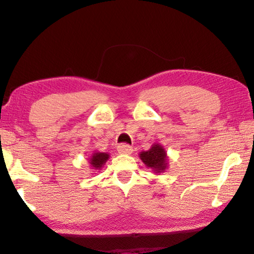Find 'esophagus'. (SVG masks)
<instances>
[{"mask_svg":"<svg viewBox=\"0 0 254 254\" xmlns=\"http://www.w3.org/2000/svg\"><path fill=\"white\" fill-rule=\"evenodd\" d=\"M132 147L127 145V143H121V145L117 147V151L120 154H131L132 153Z\"/></svg>","mask_w":254,"mask_h":254,"instance_id":"34e87169","label":"esophagus"}]
</instances>
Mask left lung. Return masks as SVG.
I'll return each instance as SVG.
<instances>
[{"instance_id": "8db88e82", "label": "left lung", "mask_w": 254, "mask_h": 254, "mask_svg": "<svg viewBox=\"0 0 254 254\" xmlns=\"http://www.w3.org/2000/svg\"><path fill=\"white\" fill-rule=\"evenodd\" d=\"M139 157L141 158L147 168L154 170L155 173H161L168 168V156H166V151L161 146L160 143H154L150 147L149 150L141 151L139 154Z\"/></svg>"}]
</instances>
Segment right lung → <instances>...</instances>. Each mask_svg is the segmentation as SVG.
<instances>
[{"instance_id": "add662e5", "label": "right lung", "mask_w": 254, "mask_h": 254, "mask_svg": "<svg viewBox=\"0 0 254 254\" xmlns=\"http://www.w3.org/2000/svg\"><path fill=\"white\" fill-rule=\"evenodd\" d=\"M109 158V154L107 153H93L91 155L90 160V164L94 170H100L103 168V165H105L106 162L108 161Z\"/></svg>"}]
</instances>
